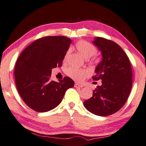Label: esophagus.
<instances>
[{"label":"esophagus","mask_w":146,"mask_h":146,"mask_svg":"<svg viewBox=\"0 0 146 146\" xmlns=\"http://www.w3.org/2000/svg\"><path fill=\"white\" fill-rule=\"evenodd\" d=\"M74 87H76V88H82V87H83V85H81V84H79L78 83H75Z\"/></svg>","instance_id":"obj_1"}]
</instances>
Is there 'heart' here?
Returning a JSON list of instances; mask_svg holds the SVG:
<instances>
[{
    "label": "heart",
    "instance_id": "heart-1",
    "mask_svg": "<svg viewBox=\"0 0 146 146\" xmlns=\"http://www.w3.org/2000/svg\"><path fill=\"white\" fill-rule=\"evenodd\" d=\"M76 48L78 52L86 59L92 57L97 52V48L95 46L85 40L79 41L76 43ZM69 54H70V50L68 49L64 56V61L67 60ZM94 60H95V58L94 59ZM66 74L73 80L78 81H82L90 75V72L86 69H81L71 66V67L67 68Z\"/></svg>",
    "mask_w": 146,
    "mask_h": 146
}]
</instances>
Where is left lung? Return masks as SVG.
Wrapping results in <instances>:
<instances>
[{
  "instance_id": "left-lung-1",
  "label": "left lung",
  "mask_w": 146,
  "mask_h": 146,
  "mask_svg": "<svg viewBox=\"0 0 146 146\" xmlns=\"http://www.w3.org/2000/svg\"><path fill=\"white\" fill-rule=\"evenodd\" d=\"M103 59L96 66L93 80H102L83 105L93 114L110 115L118 111L128 99L132 86V69L129 58L116 43L102 37L93 41Z\"/></svg>"
}]
</instances>
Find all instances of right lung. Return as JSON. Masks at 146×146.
<instances>
[{
  "label": "right lung",
  "instance_id": "obj_1",
  "mask_svg": "<svg viewBox=\"0 0 146 146\" xmlns=\"http://www.w3.org/2000/svg\"><path fill=\"white\" fill-rule=\"evenodd\" d=\"M71 42L62 36L41 38L27 46L18 58L15 67L17 90L33 110L46 112L55 108L65 92L74 85L68 77L59 82L50 80L52 69L61 66Z\"/></svg>",
  "mask_w": 146,
  "mask_h": 146
}]
</instances>
